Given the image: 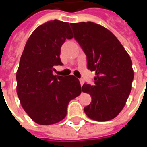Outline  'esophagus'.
Segmentation results:
<instances>
[{"label": "esophagus", "mask_w": 147, "mask_h": 147, "mask_svg": "<svg viewBox=\"0 0 147 147\" xmlns=\"http://www.w3.org/2000/svg\"><path fill=\"white\" fill-rule=\"evenodd\" d=\"M79 82H80L81 86H82V85H84V80H83L82 78H80V79H79Z\"/></svg>", "instance_id": "34e87169"}]
</instances>
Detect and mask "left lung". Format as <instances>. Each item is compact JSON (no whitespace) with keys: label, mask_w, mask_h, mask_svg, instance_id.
<instances>
[{"label":"left lung","mask_w":147,"mask_h":147,"mask_svg":"<svg viewBox=\"0 0 147 147\" xmlns=\"http://www.w3.org/2000/svg\"><path fill=\"white\" fill-rule=\"evenodd\" d=\"M75 40L87 56V67L95 71L94 84H84L92 102L84 111L97 121L114 119L130 95L134 79L132 61L113 33L92 22L70 24Z\"/></svg>","instance_id":"obj_1"}]
</instances>
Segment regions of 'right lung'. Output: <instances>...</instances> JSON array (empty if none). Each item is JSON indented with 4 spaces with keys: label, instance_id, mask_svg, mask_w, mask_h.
Returning <instances> with one entry per match:
<instances>
[{
    "label": "right lung",
    "instance_id": "obj_1",
    "mask_svg": "<svg viewBox=\"0 0 147 147\" xmlns=\"http://www.w3.org/2000/svg\"><path fill=\"white\" fill-rule=\"evenodd\" d=\"M73 37L69 23L57 20L40 25L27 40L17 71V93L22 107L38 124L50 125L65 117L69 101L82 92L74 76L53 74L62 65L61 47Z\"/></svg>",
    "mask_w": 147,
    "mask_h": 147
}]
</instances>
